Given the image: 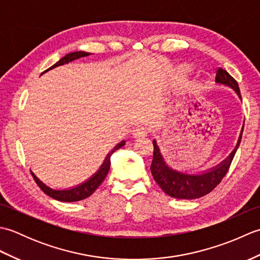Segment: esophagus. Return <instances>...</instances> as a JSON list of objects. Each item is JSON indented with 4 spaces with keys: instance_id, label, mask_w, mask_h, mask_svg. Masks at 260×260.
<instances>
[{
    "instance_id": "1",
    "label": "esophagus",
    "mask_w": 260,
    "mask_h": 260,
    "mask_svg": "<svg viewBox=\"0 0 260 260\" xmlns=\"http://www.w3.org/2000/svg\"><path fill=\"white\" fill-rule=\"evenodd\" d=\"M148 131L144 126H137L136 128L133 131V135L135 139H143V137L147 136Z\"/></svg>"
}]
</instances>
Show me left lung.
Wrapping results in <instances>:
<instances>
[{
  "label": "left lung",
  "instance_id": "left-lung-1",
  "mask_svg": "<svg viewBox=\"0 0 260 260\" xmlns=\"http://www.w3.org/2000/svg\"><path fill=\"white\" fill-rule=\"evenodd\" d=\"M215 82L233 88L241 99L238 82L224 69L218 68L217 75H215ZM240 140L241 134L233 153L224 161L217 165V167L201 174H187L179 172V171L168 167L161 152H159L156 142L153 141L154 152L151 164V172L153 178L158 186L170 197L175 199H187V200L201 198L211 192L221 182L224 175L227 174L230 164L233 162L237 152V148H238L240 144Z\"/></svg>",
  "mask_w": 260,
  "mask_h": 260
}]
</instances>
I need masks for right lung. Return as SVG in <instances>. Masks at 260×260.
<instances>
[{
  "label": "right lung",
  "instance_id": "add662e5",
  "mask_svg": "<svg viewBox=\"0 0 260 260\" xmlns=\"http://www.w3.org/2000/svg\"><path fill=\"white\" fill-rule=\"evenodd\" d=\"M89 54H90L89 52H85V51H76V52L68 53V54H66L63 58L60 59L57 63H54L51 68H49L48 70H50L52 68H56V67H58V66H62L64 63H68L70 61H73V60L79 59V58H82V57H87V56H89ZM48 70H46V71H48ZM46 71H45V73H46ZM123 145H125V141H121L119 144L116 145L113 148V150L108 153V155L106 156V158H105L103 165L101 167V169L97 171L96 174H93L89 180L84 182V183L78 185V186L73 187V189H69V190H54V189H51V187L47 186L45 183H43V182L39 180L32 172H31V174L33 176V179H35L36 183L39 185V187H40V189L43 192H45L47 196L56 199V200H58V201L75 202V201L84 200V199L90 197L92 193L96 191L97 187L103 183V181L107 176V173H108L109 168H110V156H112V154L115 151H117L118 148H120Z\"/></svg>",
  "mask_w": 260,
  "mask_h": 260
}]
</instances>
